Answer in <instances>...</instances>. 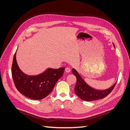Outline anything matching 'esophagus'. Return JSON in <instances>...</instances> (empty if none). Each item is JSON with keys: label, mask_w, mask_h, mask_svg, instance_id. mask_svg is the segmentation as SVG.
I'll return each mask as SVG.
<instances>
[{"label": "esophagus", "mask_w": 130, "mask_h": 130, "mask_svg": "<svg viewBox=\"0 0 130 130\" xmlns=\"http://www.w3.org/2000/svg\"><path fill=\"white\" fill-rule=\"evenodd\" d=\"M65 71H66V72H67V73H70V71H71V70H70V69L69 68H66V69H65Z\"/></svg>", "instance_id": "34e87169"}]
</instances>
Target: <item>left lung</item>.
<instances>
[{
    "instance_id": "left-lung-1",
    "label": "left lung",
    "mask_w": 130,
    "mask_h": 130,
    "mask_svg": "<svg viewBox=\"0 0 130 130\" xmlns=\"http://www.w3.org/2000/svg\"><path fill=\"white\" fill-rule=\"evenodd\" d=\"M113 44L115 48L113 43ZM72 73L76 76L77 80L75 87L74 88L75 93L81 99L85 101H92L103 99L112 92L117 82H116L112 86L107 89L103 90H97L87 85L75 69H72Z\"/></svg>"
}]
</instances>
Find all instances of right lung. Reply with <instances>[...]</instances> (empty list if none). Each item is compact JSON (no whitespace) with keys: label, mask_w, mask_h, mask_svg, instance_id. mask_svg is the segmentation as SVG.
<instances>
[{"label":"right lung","mask_w":130,"mask_h":130,"mask_svg":"<svg viewBox=\"0 0 130 130\" xmlns=\"http://www.w3.org/2000/svg\"><path fill=\"white\" fill-rule=\"evenodd\" d=\"M16 52L17 50L13 56L11 71L17 90L23 95L33 100H41L48 96L63 75L65 68H48L41 74L29 75L19 68L16 60Z\"/></svg>","instance_id":"1"}]
</instances>
